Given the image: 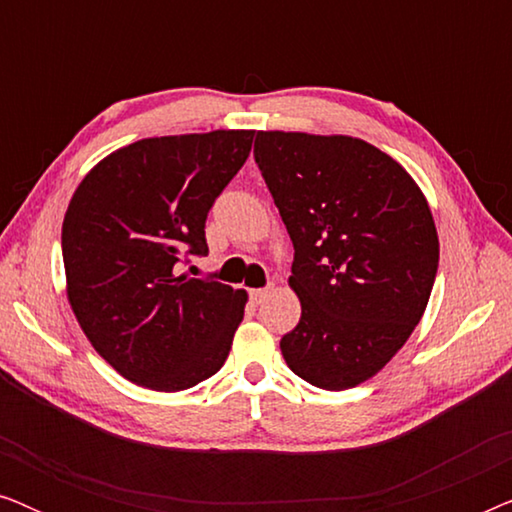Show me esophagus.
Here are the masks:
<instances>
[{
	"instance_id": "obj_1",
	"label": "esophagus",
	"mask_w": 512,
	"mask_h": 512,
	"mask_svg": "<svg viewBox=\"0 0 512 512\" xmlns=\"http://www.w3.org/2000/svg\"><path fill=\"white\" fill-rule=\"evenodd\" d=\"M272 289H275V286H272V284H270V286H265V289H251V300H254L256 305H261L263 300L270 296Z\"/></svg>"
}]
</instances>
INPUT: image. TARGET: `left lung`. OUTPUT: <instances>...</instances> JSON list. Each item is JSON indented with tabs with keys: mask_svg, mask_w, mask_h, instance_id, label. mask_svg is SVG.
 Returning a JSON list of instances; mask_svg holds the SVG:
<instances>
[{
	"mask_svg": "<svg viewBox=\"0 0 512 512\" xmlns=\"http://www.w3.org/2000/svg\"><path fill=\"white\" fill-rule=\"evenodd\" d=\"M254 156L296 249L289 286L303 312L279 342L286 366L319 389H352L394 359L429 303V202L359 137L258 130Z\"/></svg>",
	"mask_w": 512,
	"mask_h": 512,
	"instance_id": "8db88e82",
	"label": "left lung"
}]
</instances>
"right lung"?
<instances>
[{"mask_svg": "<svg viewBox=\"0 0 512 512\" xmlns=\"http://www.w3.org/2000/svg\"><path fill=\"white\" fill-rule=\"evenodd\" d=\"M251 142L254 130L139 139L102 158L69 200L67 300L95 352L139 387L191 389L228 359L247 291L174 265L209 251L207 212Z\"/></svg>", "mask_w": 512, "mask_h": 512, "instance_id": "1", "label": "right lung"}]
</instances>
